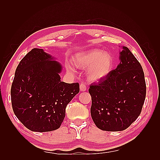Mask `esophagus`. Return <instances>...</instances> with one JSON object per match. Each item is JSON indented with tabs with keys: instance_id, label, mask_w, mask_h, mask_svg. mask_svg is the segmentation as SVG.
Instances as JSON below:
<instances>
[{
	"instance_id": "34e87169",
	"label": "esophagus",
	"mask_w": 160,
	"mask_h": 160,
	"mask_svg": "<svg viewBox=\"0 0 160 160\" xmlns=\"http://www.w3.org/2000/svg\"><path fill=\"white\" fill-rule=\"evenodd\" d=\"M80 89L81 91H85L87 90V87H86V86H85V84H83V83L80 84Z\"/></svg>"
}]
</instances>
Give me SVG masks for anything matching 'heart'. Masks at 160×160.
<instances>
[{"label":"heart","mask_w":160,"mask_h":160,"mask_svg":"<svg viewBox=\"0 0 160 160\" xmlns=\"http://www.w3.org/2000/svg\"><path fill=\"white\" fill-rule=\"evenodd\" d=\"M75 63L80 68H87V76L93 82L107 78L113 67V59L111 54L99 49L78 53L75 58ZM66 67L70 72L75 71V68L71 63H67Z\"/></svg>","instance_id":"b5f03b06"}]
</instances>
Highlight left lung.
Instances as JSON below:
<instances>
[{"label":"left lung","instance_id":"obj_1","mask_svg":"<svg viewBox=\"0 0 160 160\" xmlns=\"http://www.w3.org/2000/svg\"><path fill=\"white\" fill-rule=\"evenodd\" d=\"M120 63L107 78L91 84V115L102 131L127 129L140 115L146 98L144 73L127 47H122Z\"/></svg>","mask_w":160,"mask_h":160}]
</instances>
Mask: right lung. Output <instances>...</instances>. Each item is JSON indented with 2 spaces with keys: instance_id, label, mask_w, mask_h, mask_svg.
Returning a JSON list of instances; mask_svg holds the SVG:
<instances>
[{
  "instance_id": "add662e5",
  "label": "right lung",
  "mask_w": 160,
  "mask_h": 160,
  "mask_svg": "<svg viewBox=\"0 0 160 160\" xmlns=\"http://www.w3.org/2000/svg\"><path fill=\"white\" fill-rule=\"evenodd\" d=\"M42 49L27 53L15 71L11 89L12 108L30 131L47 132L59 128L65 109L80 91L79 84L61 82L62 66Z\"/></svg>"
}]
</instances>
